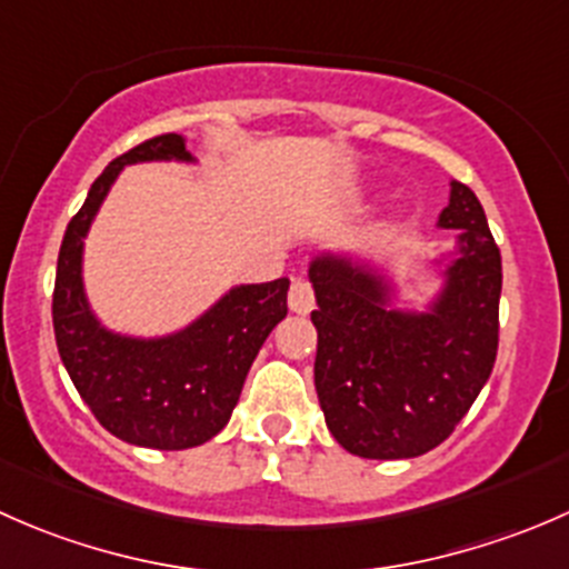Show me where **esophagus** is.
<instances>
[{
	"instance_id": "obj_1",
	"label": "esophagus",
	"mask_w": 569,
	"mask_h": 569,
	"mask_svg": "<svg viewBox=\"0 0 569 569\" xmlns=\"http://www.w3.org/2000/svg\"><path fill=\"white\" fill-rule=\"evenodd\" d=\"M313 306H317V297H313V289L308 280L295 278L289 289V308L295 313H311Z\"/></svg>"
}]
</instances>
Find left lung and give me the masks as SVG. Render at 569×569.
I'll return each instance as SVG.
<instances>
[{
    "mask_svg": "<svg viewBox=\"0 0 569 569\" xmlns=\"http://www.w3.org/2000/svg\"><path fill=\"white\" fill-rule=\"evenodd\" d=\"M440 228L457 252L427 311L393 308L386 274L347 256L308 269L317 311V382L327 429L349 455L410 460L443 443L490 380L498 352L501 250L479 198L451 181Z\"/></svg>",
    "mask_w": 569,
    "mask_h": 569,
    "instance_id": "obj_1",
    "label": "left lung"
}]
</instances>
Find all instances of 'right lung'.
<instances>
[{
  "mask_svg": "<svg viewBox=\"0 0 569 569\" xmlns=\"http://www.w3.org/2000/svg\"><path fill=\"white\" fill-rule=\"evenodd\" d=\"M168 159L194 162L181 134L140 142L96 178L62 237L51 319L66 371L101 427L131 446L181 451L206 443L228 423L258 349L289 311V278L237 286L173 336L131 338L107 330L84 297V237L126 164Z\"/></svg>",
  "mask_w": 569,
  "mask_h": 569,
  "instance_id": "obj_1",
  "label": "right lung"
}]
</instances>
